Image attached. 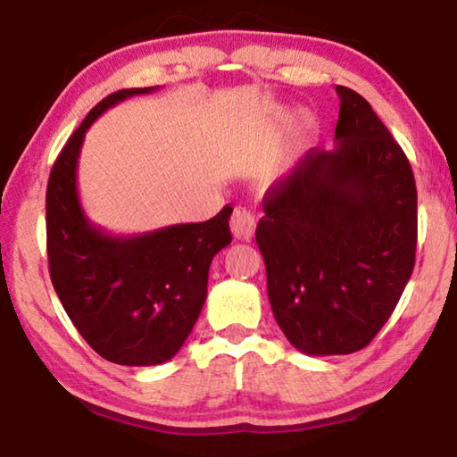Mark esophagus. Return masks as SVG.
I'll return each mask as SVG.
<instances>
[{"label":"esophagus","mask_w":457,"mask_h":457,"mask_svg":"<svg viewBox=\"0 0 457 457\" xmlns=\"http://www.w3.org/2000/svg\"><path fill=\"white\" fill-rule=\"evenodd\" d=\"M229 225H232V232H234L236 238L251 240L253 234H254V228H257V219H254V215H253L251 211L236 209Z\"/></svg>","instance_id":"esophagus-1"}]
</instances>
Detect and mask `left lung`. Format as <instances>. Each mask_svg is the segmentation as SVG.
Wrapping results in <instances>:
<instances>
[{
  "instance_id": "obj_1",
  "label": "left lung",
  "mask_w": 457,
  "mask_h": 457,
  "mask_svg": "<svg viewBox=\"0 0 457 457\" xmlns=\"http://www.w3.org/2000/svg\"><path fill=\"white\" fill-rule=\"evenodd\" d=\"M337 94V148H312L273 184L257 225L273 318L307 355L370 345L416 261L410 161L366 97L343 85Z\"/></svg>"
}]
</instances>
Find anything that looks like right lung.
Segmentation results:
<instances>
[{
	"mask_svg": "<svg viewBox=\"0 0 457 457\" xmlns=\"http://www.w3.org/2000/svg\"><path fill=\"white\" fill-rule=\"evenodd\" d=\"M156 89L104 97L58 154L46 194L54 290L91 349L119 366H158L181 349L206 301L211 261L232 242V206L209 221L137 236H112L85 215L77 192L85 133L108 108Z\"/></svg>",
	"mask_w": 457,
	"mask_h": 457,
	"instance_id": "add662e5",
	"label": "right lung"
}]
</instances>
